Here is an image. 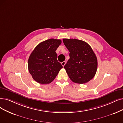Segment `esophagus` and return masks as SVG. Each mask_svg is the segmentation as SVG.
<instances>
[{
    "label": "esophagus",
    "instance_id": "esophagus-1",
    "mask_svg": "<svg viewBox=\"0 0 123 123\" xmlns=\"http://www.w3.org/2000/svg\"><path fill=\"white\" fill-rule=\"evenodd\" d=\"M66 62L65 61L62 62L61 63H62V65L63 67H64L65 65V64H66Z\"/></svg>",
    "mask_w": 123,
    "mask_h": 123
}]
</instances>
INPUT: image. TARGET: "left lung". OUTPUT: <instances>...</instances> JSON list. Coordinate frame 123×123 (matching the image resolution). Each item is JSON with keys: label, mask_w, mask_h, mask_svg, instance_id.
I'll use <instances>...</instances> for the list:
<instances>
[{"label": "left lung", "mask_w": 123, "mask_h": 123, "mask_svg": "<svg viewBox=\"0 0 123 123\" xmlns=\"http://www.w3.org/2000/svg\"><path fill=\"white\" fill-rule=\"evenodd\" d=\"M70 51V59L64 66L73 82L79 84L87 83L94 77L97 68V57L87 43L76 39H63Z\"/></svg>", "instance_id": "8db88e82"}]
</instances>
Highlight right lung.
Here are the masks:
<instances>
[{
	"label": "right lung",
	"instance_id": "add662e5",
	"mask_svg": "<svg viewBox=\"0 0 123 123\" xmlns=\"http://www.w3.org/2000/svg\"><path fill=\"white\" fill-rule=\"evenodd\" d=\"M61 43L60 39H48L39 43L31 53L28 60V70L37 82L49 84L62 68L57 61L55 52Z\"/></svg>",
	"mask_w": 123,
	"mask_h": 123
}]
</instances>
